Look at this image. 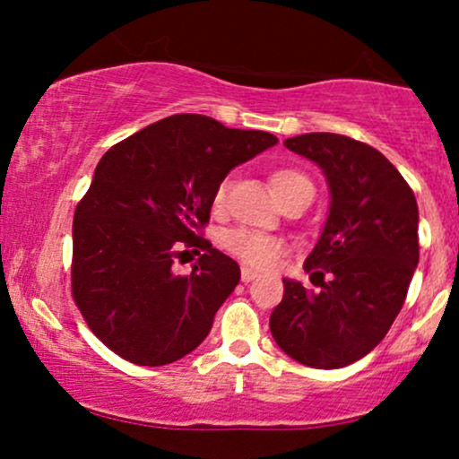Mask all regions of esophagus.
<instances>
[{"label": "esophagus", "instance_id": "esophagus-1", "mask_svg": "<svg viewBox=\"0 0 459 459\" xmlns=\"http://www.w3.org/2000/svg\"><path fill=\"white\" fill-rule=\"evenodd\" d=\"M256 278V272L255 270H250V267H241V281L244 282H252Z\"/></svg>", "mask_w": 459, "mask_h": 459}]
</instances>
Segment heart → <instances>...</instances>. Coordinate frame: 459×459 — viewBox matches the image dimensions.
I'll return each mask as SVG.
<instances>
[{
	"mask_svg": "<svg viewBox=\"0 0 459 459\" xmlns=\"http://www.w3.org/2000/svg\"><path fill=\"white\" fill-rule=\"evenodd\" d=\"M270 186H272L273 196L281 200V203H284L287 198H291L293 194L302 192V189H313L310 178L304 175V172L296 170V168H278V170H273L270 175ZM229 187H230L229 178L220 181V186L215 187L212 196L213 212H222L224 209ZM222 246L230 252V255L252 267H270L272 263L278 259V255L282 252V244L276 239V237L255 233V230H246V229L229 230V233L222 237Z\"/></svg>",
	"mask_w": 459,
	"mask_h": 459,
	"instance_id": "b5f03b06",
	"label": "heart"
}]
</instances>
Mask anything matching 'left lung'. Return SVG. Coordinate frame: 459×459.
I'll list each match as a JSON object with an SVG mask.
<instances>
[{"instance_id":"left-lung-1","label":"left lung","mask_w":459,"mask_h":459,"mask_svg":"<svg viewBox=\"0 0 459 459\" xmlns=\"http://www.w3.org/2000/svg\"><path fill=\"white\" fill-rule=\"evenodd\" d=\"M284 146L324 170L330 212L304 261V270L321 276V291L284 278L270 330L293 360L341 368L380 343L403 307L419 265V207L397 168L365 142L304 134Z\"/></svg>"}]
</instances>
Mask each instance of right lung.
Masks as SVG:
<instances>
[{"label": "right lung", "instance_id": "1", "mask_svg": "<svg viewBox=\"0 0 459 459\" xmlns=\"http://www.w3.org/2000/svg\"><path fill=\"white\" fill-rule=\"evenodd\" d=\"M278 142L175 114L101 157L73 220V299L114 354L140 367L170 365L207 339L239 282V265L204 237L212 196L235 166ZM203 251L187 277L171 270Z\"/></svg>", "mask_w": 459, "mask_h": 459}]
</instances>
